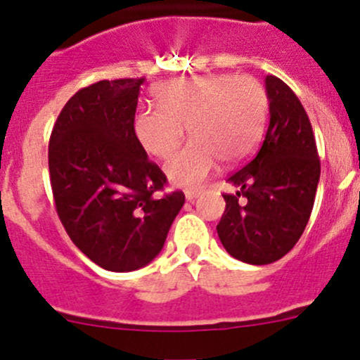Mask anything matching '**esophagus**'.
I'll list each match as a JSON object with an SVG mask.
<instances>
[{"label": "esophagus", "mask_w": 360, "mask_h": 360, "mask_svg": "<svg viewBox=\"0 0 360 360\" xmlns=\"http://www.w3.org/2000/svg\"><path fill=\"white\" fill-rule=\"evenodd\" d=\"M184 195H186V200L188 202H193L195 198H197L198 195H200V190H186V191H184Z\"/></svg>", "instance_id": "obj_1"}]
</instances>
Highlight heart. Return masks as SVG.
<instances>
[{"mask_svg": "<svg viewBox=\"0 0 360 360\" xmlns=\"http://www.w3.org/2000/svg\"><path fill=\"white\" fill-rule=\"evenodd\" d=\"M157 108L134 116V136L144 151L167 158L184 136L191 141L165 165L177 186H197L214 172L219 158L238 163L256 150L264 130L268 96L263 83L245 75L190 76L160 83Z\"/></svg>", "mask_w": 360, "mask_h": 360, "instance_id": "1", "label": "heart"}]
</instances>
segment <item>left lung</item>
I'll use <instances>...</instances> for the list:
<instances>
[{"instance_id": "left-lung-1", "label": "left lung", "mask_w": 360, "mask_h": 360, "mask_svg": "<svg viewBox=\"0 0 360 360\" xmlns=\"http://www.w3.org/2000/svg\"><path fill=\"white\" fill-rule=\"evenodd\" d=\"M270 123L256 157L228 177L240 190L226 202L217 235L237 259L270 264L291 250L307 228L321 160L307 111L277 76H266Z\"/></svg>"}]
</instances>
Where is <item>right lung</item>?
I'll list each match as a JSON object with an SVG mask.
<instances>
[{
	"label": "right lung",
	"mask_w": 360,
	"mask_h": 360,
	"mask_svg": "<svg viewBox=\"0 0 360 360\" xmlns=\"http://www.w3.org/2000/svg\"><path fill=\"white\" fill-rule=\"evenodd\" d=\"M144 78L103 79L78 90L60 111L49 144L56 210L69 238L110 271L146 266L165 244L183 191L167 183L134 136Z\"/></svg>",
	"instance_id": "obj_1"
}]
</instances>
